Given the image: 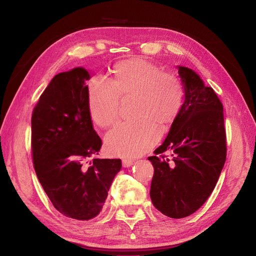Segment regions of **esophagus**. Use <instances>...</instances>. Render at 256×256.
<instances>
[{"instance_id":"1","label":"esophagus","mask_w":256,"mask_h":256,"mask_svg":"<svg viewBox=\"0 0 256 256\" xmlns=\"http://www.w3.org/2000/svg\"><path fill=\"white\" fill-rule=\"evenodd\" d=\"M122 166H124V167H130V166L134 165V160L124 158L122 160Z\"/></svg>"}]
</instances>
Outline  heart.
Segmentation results:
<instances>
[{"label": "heart", "instance_id": "b5f03b06", "mask_svg": "<svg viewBox=\"0 0 256 256\" xmlns=\"http://www.w3.org/2000/svg\"><path fill=\"white\" fill-rule=\"evenodd\" d=\"M185 89L178 76L165 72L147 60H124L112 69L111 80L94 78L89 84L90 116L102 128L116 124L120 98H136V120L120 122L106 136L110 153L122 158L138 156L160 138L158 125L174 120L182 107Z\"/></svg>", "mask_w": 256, "mask_h": 256}]
</instances>
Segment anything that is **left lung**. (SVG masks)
<instances>
[{"label": "left lung", "instance_id": "left-lung-1", "mask_svg": "<svg viewBox=\"0 0 256 256\" xmlns=\"http://www.w3.org/2000/svg\"><path fill=\"white\" fill-rule=\"evenodd\" d=\"M185 102L162 144L149 156L154 173L150 196L171 218L198 210L216 187L226 162L222 104L211 87L187 67H178ZM172 151V158L164 154Z\"/></svg>", "mask_w": 256, "mask_h": 256}]
</instances>
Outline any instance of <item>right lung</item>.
Returning a JSON list of instances; mask_svg holds the SVG:
<instances>
[{
	"label": "right lung",
	"mask_w": 256,
	"mask_h": 256,
	"mask_svg": "<svg viewBox=\"0 0 256 256\" xmlns=\"http://www.w3.org/2000/svg\"><path fill=\"white\" fill-rule=\"evenodd\" d=\"M84 68L56 74L34 108L32 151L36 176L54 207L78 220L96 218L122 168L120 158H96L102 140L88 107Z\"/></svg>",
	"instance_id": "1"
}]
</instances>
